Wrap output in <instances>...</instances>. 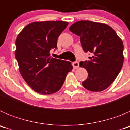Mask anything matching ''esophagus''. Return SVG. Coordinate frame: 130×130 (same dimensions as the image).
Instances as JSON below:
<instances>
[{"label":"esophagus","instance_id":"obj_1","mask_svg":"<svg viewBox=\"0 0 130 130\" xmlns=\"http://www.w3.org/2000/svg\"><path fill=\"white\" fill-rule=\"evenodd\" d=\"M72 65H73V68H77L79 67V62H77V61L74 62H73Z\"/></svg>","mask_w":130,"mask_h":130}]
</instances>
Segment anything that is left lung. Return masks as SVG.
Wrapping results in <instances>:
<instances>
[{"label":"left lung","mask_w":130,"mask_h":130,"mask_svg":"<svg viewBox=\"0 0 130 130\" xmlns=\"http://www.w3.org/2000/svg\"><path fill=\"white\" fill-rule=\"evenodd\" d=\"M70 30L80 36L83 51L92 53L89 60L80 62V66L88 72L83 86L92 92L106 89L117 78L123 65L122 40L109 25L90 21L75 22Z\"/></svg>","instance_id":"left-lung-1"}]
</instances>
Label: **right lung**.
<instances>
[{"label": "right lung", "mask_w": 130, "mask_h": 130, "mask_svg": "<svg viewBox=\"0 0 130 130\" xmlns=\"http://www.w3.org/2000/svg\"><path fill=\"white\" fill-rule=\"evenodd\" d=\"M68 23L61 21L33 22L16 38L15 55L19 72L26 83L41 94H51L61 88L71 62L50 57L57 49V39Z\"/></svg>", "instance_id": "add662e5"}]
</instances>
